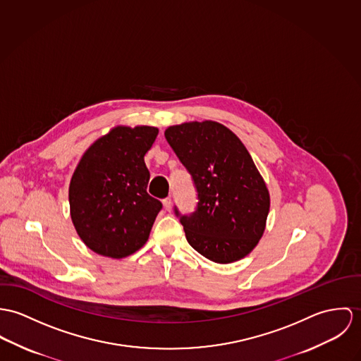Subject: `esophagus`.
I'll return each mask as SVG.
<instances>
[{
	"instance_id": "esophagus-1",
	"label": "esophagus",
	"mask_w": 361,
	"mask_h": 361,
	"mask_svg": "<svg viewBox=\"0 0 361 361\" xmlns=\"http://www.w3.org/2000/svg\"><path fill=\"white\" fill-rule=\"evenodd\" d=\"M163 206H164V209H166L167 212H170V210H171V200H170V198H166V200H163Z\"/></svg>"
}]
</instances>
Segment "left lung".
Returning a JSON list of instances; mask_svg holds the SVG:
<instances>
[{
	"label": "left lung",
	"mask_w": 361,
	"mask_h": 361,
	"mask_svg": "<svg viewBox=\"0 0 361 361\" xmlns=\"http://www.w3.org/2000/svg\"><path fill=\"white\" fill-rule=\"evenodd\" d=\"M164 137L198 191L195 213L180 219L188 243L220 264L247 256L266 230L270 194L242 141L213 121L170 126Z\"/></svg>",
	"instance_id": "1"
}]
</instances>
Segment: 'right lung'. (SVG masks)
Returning a JSON list of instances; mask_svg holds the SVG:
<instances>
[{
  "label": "right lung",
  "instance_id": "1",
  "mask_svg": "<svg viewBox=\"0 0 361 361\" xmlns=\"http://www.w3.org/2000/svg\"><path fill=\"white\" fill-rule=\"evenodd\" d=\"M159 130L116 126L82 154L69 185L72 223L92 252L123 259L149 238L161 203L147 192L144 157Z\"/></svg>",
  "mask_w": 361,
  "mask_h": 361
}]
</instances>
